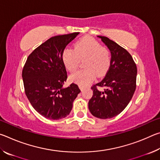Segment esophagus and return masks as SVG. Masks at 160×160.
Here are the masks:
<instances>
[{"mask_svg":"<svg viewBox=\"0 0 160 160\" xmlns=\"http://www.w3.org/2000/svg\"><path fill=\"white\" fill-rule=\"evenodd\" d=\"M79 88L80 89V90L82 91V90H84V89L85 88V86H83V85H79Z\"/></svg>","mask_w":160,"mask_h":160,"instance_id":"34e87169","label":"esophagus"}]
</instances>
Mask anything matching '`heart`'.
Wrapping results in <instances>:
<instances>
[{"instance_id": "b5f03b06", "label": "heart", "mask_w": 160, "mask_h": 160, "mask_svg": "<svg viewBox=\"0 0 160 160\" xmlns=\"http://www.w3.org/2000/svg\"><path fill=\"white\" fill-rule=\"evenodd\" d=\"M80 60H85V69L70 75V80L81 85L92 82L96 75L101 77L107 73L112 62L110 51L101 43L90 36L81 38L72 48H66L62 53V61L66 69L74 72L80 66Z\"/></svg>"}]
</instances>
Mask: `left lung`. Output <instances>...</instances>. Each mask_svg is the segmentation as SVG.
<instances>
[{"label": "left lung", "instance_id": "8db88e82", "mask_svg": "<svg viewBox=\"0 0 160 160\" xmlns=\"http://www.w3.org/2000/svg\"><path fill=\"white\" fill-rule=\"evenodd\" d=\"M98 37L109 48L112 62L104 79L92 86L93 95L88 107L94 116L107 119L119 114L131 101L136 89L137 67L125 48L106 37ZM99 86L104 90H98Z\"/></svg>", "mask_w": 160, "mask_h": 160}]
</instances>
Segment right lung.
<instances>
[{
  "instance_id": "right-lung-1",
  "label": "right lung",
  "mask_w": 160,
  "mask_h": 160,
  "mask_svg": "<svg viewBox=\"0 0 160 160\" xmlns=\"http://www.w3.org/2000/svg\"><path fill=\"white\" fill-rule=\"evenodd\" d=\"M79 32L50 38L29 54L23 67L25 92L37 112L44 117L58 120L69 114L80 90L70 84L63 88L67 71L62 53Z\"/></svg>"
}]
</instances>
